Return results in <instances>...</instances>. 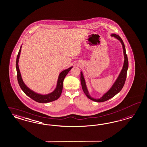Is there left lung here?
<instances>
[{
  "instance_id": "8db88e82",
  "label": "left lung",
  "mask_w": 147,
  "mask_h": 147,
  "mask_svg": "<svg viewBox=\"0 0 147 147\" xmlns=\"http://www.w3.org/2000/svg\"><path fill=\"white\" fill-rule=\"evenodd\" d=\"M111 36L115 37L117 40H118L121 42L122 47H123V49L124 61L123 68L121 69L119 76L117 78L116 81H115V82L113 83V85L110 88V90L108 91L107 92L105 93H104V95L100 98L96 99V98L92 97L90 96L89 92L88 91L87 87L86 86V82H85V80L84 76L83 75V73L82 71L80 72V73H81L80 80H81V86H82V90L84 92V93L86 94L87 97L88 98H89L90 99H91L93 101L98 102L107 101V100L111 99L112 97H113L115 96H116L117 93H118L119 92L121 91L122 88L123 87L124 85L125 84L126 78H127V71L128 69V59H127L125 47L124 46V42L121 40V38L119 37V36H118V35H116L115 34H112Z\"/></svg>"
}]
</instances>
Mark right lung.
Segmentation results:
<instances>
[{"label":"right lung","mask_w":147,"mask_h":147,"mask_svg":"<svg viewBox=\"0 0 147 147\" xmlns=\"http://www.w3.org/2000/svg\"><path fill=\"white\" fill-rule=\"evenodd\" d=\"M21 48H22V46L20 47V49L17 55V60H16V70H17V80L21 89L24 92V93L26 96H29L32 99L38 102L47 103L51 101H54L57 100V99H59V98L61 96V93L62 91L63 80L65 76H67V74L68 73V72L73 67H71L68 69H66L64 71H62L60 73L58 77L56 87L54 91L51 92V93L45 94V95L36 93L32 90H30L24 84L20 74V71L18 66V61L20 59Z\"/></svg>","instance_id":"add662e5"}]
</instances>
